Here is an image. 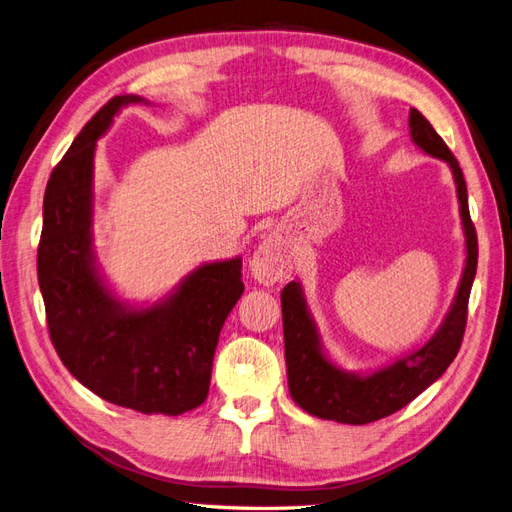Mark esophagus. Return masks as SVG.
I'll use <instances>...</instances> for the list:
<instances>
[{
	"mask_svg": "<svg viewBox=\"0 0 512 512\" xmlns=\"http://www.w3.org/2000/svg\"><path fill=\"white\" fill-rule=\"evenodd\" d=\"M293 269V252H290V245L280 234H269V237L262 241L250 260V271L254 280L262 286H273L275 282H282L290 275Z\"/></svg>",
	"mask_w": 512,
	"mask_h": 512,
	"instance_id": "obj_1",
	"label": "esophagus"
}]
</instances>
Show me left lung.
<instances>
[{
	"mask_svg": "<svg viewBox=\"0 0 512 512\" xmlns=\"http://www.w3.org/2000/svg\"><path fill=\"white\" fill-rule=\"evenodd\" d=\"M409 129L413 144L424 150L426 155L448 163L454 185H457L465 234V269L457 295H454L444 323L439 325L435 336L424 347L396 359L390 366L359 375V372L342 370L327 357L301 284L288 282L282 290L288 392L310 416L342 424H368L388 418L444 375L461 349L467 323V301L478 265V239L472 217H469L465 178L459 161L454 159L446 142L441 140L431 122L418 109L409 112Z\"/></svg>",
	"mask_w": 512,
	"mask_h": 512,
	"instance_id": "obj_1",
	"label": "left lung"
}]
</instances>
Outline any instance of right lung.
Returning a JSON list of instances; mask_svg holds the SVG:
<instances>
[{"mask_svg": "<svg viewBox=\"0 0 512 512\" xmlns=\"http://www.w3.org/2000/svg\"><path fill=\"white\" fill-rule=\"evenodd\" d=\"M142 96H114L55 165L43 202L38 284L49 336L62 364L107 403L178 416L200 407L213 355L234 303L243 295L241 258L204 262L168 297L135 308L120 301L96 267L94 150L114 116Z\"/></svg>", "mask_w": 512, "mask_h": 512, "instance_id": "1", "label": "right lung"}]
</instances>
